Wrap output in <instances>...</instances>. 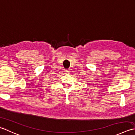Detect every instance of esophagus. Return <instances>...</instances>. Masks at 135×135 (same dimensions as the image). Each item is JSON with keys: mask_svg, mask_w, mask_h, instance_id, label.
I'll use <instances>...</instances> for the list:
<instances>
[{"mask_svg": "<svg viewBox=\"0 0 135 135\" xmlns=\"http://www.w3.org/2000/svg\"><path fill=\"white\" fill-rule=\"evenodd\" d=\"M64 71H65V73H66V74H69L70 72V70H69V69H65V70H64Z\"/></svg>", "mask_w": 135, "mask_h": 135, "instance_id": "obj_1", "label": "esophagus"}]
</instances>
